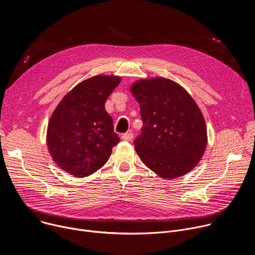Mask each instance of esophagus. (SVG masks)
Masks as SVG:
<instances>
[{"instance_id":"1","label":"esophagus","mask_w":255,"mask_h":255,"mask_svg":"<svg viewBox=\"0 0 255 255\" xmlns=\"http://www.w3.org/2000/svg\"><path fill=\"white\" fill-rule=\"evenodd\" d=\"M133 137H134L133 133H124L122 135V139L125 141H131L133 139Z\"/></svg>"}]
</instances>
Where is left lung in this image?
<instances>
[{
    "instance_id": "left-lung-1",
    "label": "left lung",
    "mask_w": 255,
    "mask_h": 255,
    "mask_svg": "<svg viewBox=\"0 0 255 255\" xmlns=\"http://www.w3.org/2000/svg\"><path fill=\"white\" fill-rule=\"evenodd\" d=\"M131 92L143 122L141 134L133 142L141 160L163 178L188 173L207 145L205 120L193 98L163 78L138 81Z\"/></svg>"
}]
</instances>
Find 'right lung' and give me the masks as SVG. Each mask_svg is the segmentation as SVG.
<instances>
[{"label":"right lung","mask_w":255,"mask_h":255,"mask_svg":"<svg viewBox=\"0 0 255 255\" xmlns=\"http://www.w3.org/2000/svg\"><path fill=\"white\" fill-rule=\"evenodd\" d=\"M113 76H97L72 89L56 107L47 128V146L56 164L83 177L100 169L120 138L105 103L120 84Z\"/></svg>","instance_id":"obj_1"}]
</instances>
